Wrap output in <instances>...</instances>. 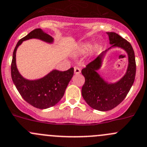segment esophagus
Segmentation results:
<instances>
[{
    "mask_svg": "<svg viewBox=\"0 0 147 147\" xmlns=\"http://www.w3.org/2000/svg\"><path fill=\"white\" fill-rule=\"evenodd\" d=\"M80 73H81V69L77 67V66H75V67H74V74H79Z\"/></svg>",
    "mask_w": 147,
    "mask_h": 147,
    "instance_id": "34e87169",
    "label": "esophagus"
}]
</instances>
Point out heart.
<instances>
[{"mask_svg":"<svg viewBox=\"0 0 147 147\" xmlns=\"http://www.w3.org/2000/svg\"><path fill=\"white\" fill-rule=\"evenodd\" d=\"M90 48H91V45H90V44H83L81 46V47H80V51H81V53L87 52V51L90 50Z\"/></svg>","mask_w":147,"mask_h":147,"instance_id":"heart-1","label":"heart"}]
</instances>
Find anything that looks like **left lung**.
Returning <instances> with one entry per match:
<instances>
[{"mask_svg":"<svg viewBox=\"0 0 147 147\" xmlns=\"http://www.w3.org/2000/svg\"><path fill=\"white\" fill-rule=\"evenodd\" d=\"M107 34L111 47L81 71L85 77V84L81 90L83 98L89 106L99 111L112 110L125 99L134 84L136 74L135 56L129 42L115 32ZM115 47L120 48L127 53L128 65L125 75L116 82L111 83L105 81L97 71L102 67L107 51Z\"/></svg>","mask_w":147,"mask_h":147,"instance_id":"left-lung-1","label":"left lung"}]
</instances>
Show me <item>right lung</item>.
Wrapping results in <instances>:
<instances>
[{
  "label": "right lung",
  "mask_w": 147,
  "mask_h": 147,
  "mask_svg": "<svg viewBox=\"0 0 147 147\" xmlns=\"http://www.w3.org/2000/svg\"><path fill=\"white\" fill-rule=\"evenodd\" d=\"M30 39H37L53 44L54 38L42 29H35L18 41L13 54L11 76L13 84L24 100L39 109H47L58 103L62 98L66 87L74 76V68L65 71L53 69L49 74L35 80L24 78L16 65V51L22 42Z\"/></svg>",
  "instance_id": "right-lung-1"
}]
</instances>
